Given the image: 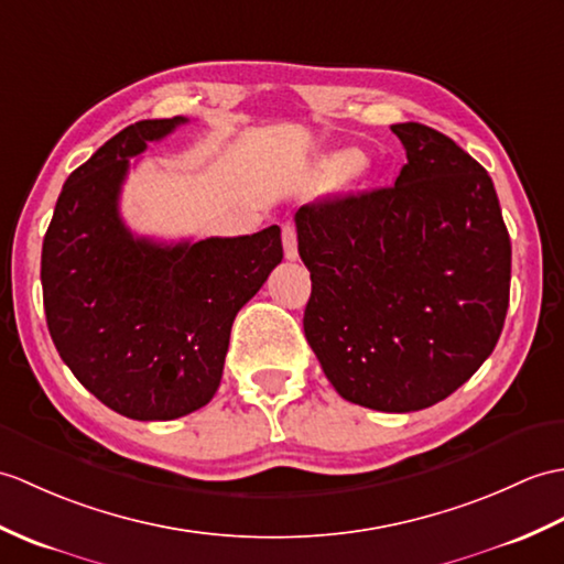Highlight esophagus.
<instances>
[{
    "mask_svg": "<svg viewBox=\"0 0 564 564\" xmlns=\"http://www.w3.org/2000/svg\"><path fill=\"white\" fill-rule=\"evenodd\" d=\"M283 250L285 259H297V238H295V226L293 223H283Z\"/></svg>",
    "mask_w": 564,
    "mask_h": 564,
    "instance_id": "obj_1",
    "label": "esophagus"
}]
</instances>
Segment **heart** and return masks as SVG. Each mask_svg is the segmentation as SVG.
<instances>
[{
  "label": "heart",
  "instance_id": "obj_1",
  "mask_svg": "<svg viewBox=\"0 0 564 564\" xmlns=\"http://www.w3.org/2000/svg\"><path fill=\"white\" fill-rule=\"evenodd\" d=\"M368 165V155L358 149H344L329 153L326 159L317 165V173H314V185L319 189H334L346 185L348 180L356 177L360 170Z\"/></svg>",
  "mask_w": 564,
  "mask_h": 564
}]
</instances>
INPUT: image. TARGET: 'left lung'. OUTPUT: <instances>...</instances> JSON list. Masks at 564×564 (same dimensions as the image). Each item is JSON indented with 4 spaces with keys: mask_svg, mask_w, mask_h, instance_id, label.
Masks as SVG:
<instances>
[{
    "mask_svg": "<svg viewBox=\"0 0 564 564\" xmlns=\"http://www.w3.org/2000/svg\"><path fill=\"white\" fill-rule=\"evenodd\" d=\"M405 163L391 187L297 208L310 269L305 338L346 401L387 413L454 394L502 334L512 245L478 161L417 122L391 127Z\"/></svg>",
    "mask_w": 564,
    "mask_h": 564,
    "instance_id": "8db88e82",
    "label": "left lung"
}]
</instances>
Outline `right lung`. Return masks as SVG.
<instances>
[{
    "mask_svg": "<svg viewBox=\"0 0 564 564\" xmlns=\"http://www.w3.org/2000/svg\"><path fill=\"white\" fill-rule=\"evenodd\" d=\"M141 120L64 182L43 240L47 329L90 394L132 421H173L214 399L235 314L281 264V228L155 242L120 216L129 159L185 124Z\"/></svg>",
    "mask_w": 564,
    "mask_h": 564,
    "instance_id": "right-lung-1",
    "label": "right lung"
}]
</instances>
